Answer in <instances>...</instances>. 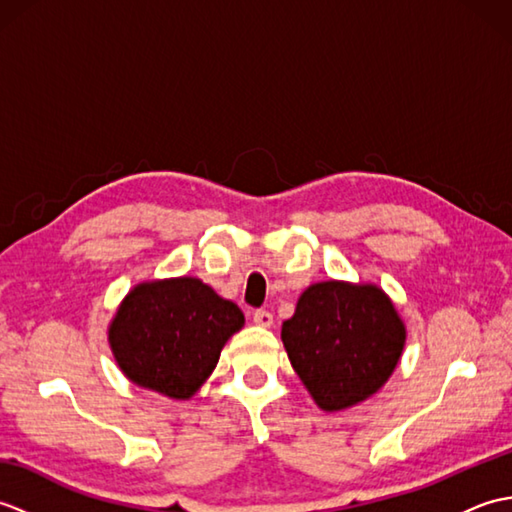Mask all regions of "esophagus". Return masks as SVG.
<instances>
[{"label":"esophagus","mask_w":512,"mask_h":512,"mask_svg":"<svg viewBox=\"0 0 512 512\" xmlns=\"http://www.w3.org/2000/svg\"><path fill=\"white\" fill-rule=\"evenodd\" d=\"M253 321L259 325V328H270V325H273V314L268 310H255Z\"/></svg>","instance_id":"1"}]
</instances>
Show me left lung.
I'll return each instance as SVG.
<instances>
[{
	"instance_id": "1",
	"label": "left lung",
	"mask_w": 512,
	"mask_h": 512,
	"mask_svg": "<svg viewBox=\"0 0 512 512\" xmlns=\"http://www.w3.org/2000/svg\"><path fill=\"white\" fill-rule=\"evenodd\" d=\"M405 339L394 303L372 284H312L281 325L290 363L323 411L376 394L396 369Z\"/></svg>"
}]
</instances>
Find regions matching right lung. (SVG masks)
<instances>
[{
  "label": "right lung",
  "mask_w": 512,
  "mask_h": 512,
  "mask_svg": "<svg viewBox=\"0 0 512 512\" xmlns=\"http://www.w3.org/2000/svg\"><path fill=\"white\" fill-rule=\"evenodd\" d=\"M233 301L195 277L138 284L110 323L118 367L132 383L187 400L211 376L224 343L242 330Z\"/></svg>",
  "instance_id": "1"
}]
</instances>
